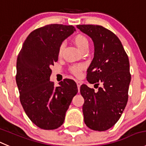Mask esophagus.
I'll return each mask as SVG.
<instances>
[{
    "mask_svg": "<svg viewBox=\"0 0 146 146\" xmlns=\"http://www.w3.org/2000/svg\"><path fill=\"white\" fill-rule=\"evenodd\" d=\"M76 82H77V87H78V90L79 92H80V86H81L82 84V82L80 81H76Z\"/></svg>",
    "mask_w": 146,
    "mask_h": 146,
    "instance_id": "34e87169",
    "label": "esophagus"
}]
</instances>
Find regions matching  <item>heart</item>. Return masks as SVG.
I'll list each match as a JSON object with an SVG mask.
<instances>
[{"instance_id":"heart-1","label":"heart","mask_w":146,"mask_h":146,"mask_svg":"<svg viewBox=\"0 0 146 146\" xmlns=\"http://www.w3.org/2000/svg\"><path fill=\"white\" fill-rule=\"evenodd\" d=\"M73 41L75 44V45L78 47L80 50H82L83 48L88 47L89 45V41L87 38H86L84 36L82 35V34H77L73 38ZM64 48V44H61L59 46V51H58V54L60 56L62 53ZM84 69V66L82 64H74L70 67V71L72 74H74L76 76H79L81 74V72Z\"/></svg>"}]
</instances>
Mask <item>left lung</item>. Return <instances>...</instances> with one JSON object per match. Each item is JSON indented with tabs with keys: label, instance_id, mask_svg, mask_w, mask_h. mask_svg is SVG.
<instances>
[{
	"label": "left lung",
	"instance_id": "left-lung-1",
	"mask_svg": "<svg viewBox=\"0 0 146 146\" xmlns=\"http://www.w3.org/2000/svg\"><path fill=\"white\" fill-rule=\"evenodd\" d=\"M82 32L92 39L94 58L87 69V80L98 85L95 92L86 84L80 87L84 99V120L92 130L105 131L120 119L128 100L131 75L128 56L117 36L98 25H77Z\"/></svg>",
	"mask_w": 146,
	"mask_h": 146
}]
</instances>
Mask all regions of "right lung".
<instances>
[{
  "label": "right lung",
  "mask_w": 146,
  "mask_h": 146,
  "mask_svg": "<svg viewBox=\"0 0 146 146\" xmlns=\"http://www.w3.org/2000/svg\"><path fill=\"white\" fill-rule=\"evenodd\" d=\"M74 31V26L62 24L35 29L25 40L18 56L16 80L21 103L31 122L44 130H54L63 124L78 92L74 80L64 79L59 87L49 80L50 66L58 61L59 46Z\"/></svg>",
  "instance_id": "1"
}]
</instances>
